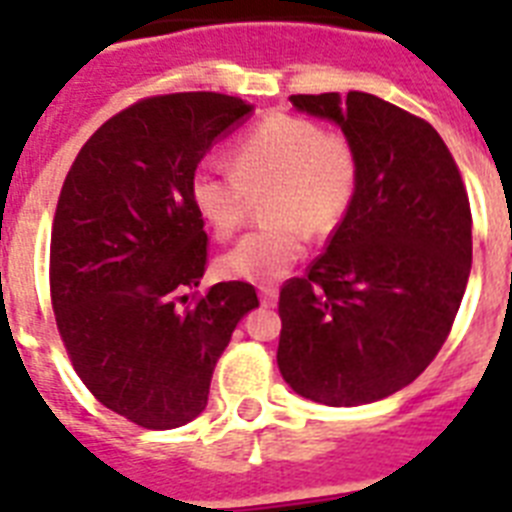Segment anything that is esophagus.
I'll list each match as a JSON object with an SVG mask.
<instances>
[{
	"label": "esophagus",
	"instance_id": "obj_1",
	"mask_svg": "<svg viewBox=\"0 0 512 512\" xmlns=\"http://www.w3.org/2000/svg\"><path fill=\"white\" fill-rule=\"evenodd\" d=\"M276 300H279V289H276V287H260V303L276 305Z\"/></svg>",
	"mask_w": 512,
	"mask_h": 512
}]
</instances>
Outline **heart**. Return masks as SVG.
I'll use <instances>...</instances> for the list:
<instances>
[{"instance_id":"heart-1","label":"heart","mask_w":512,"mask_h":512,"mask_svg":"<svg viewBox=\"0 0 512 512\" xmlns=\"http://www.w3.org/2000/svg\"><path fill=\"white\" fill-rule=\"evenodd\" d=\"M358 164L350 140L300 116H265L233 146V170L201 164L191 177V201L217 239H231L252 196L265 199V228L217 260L225 279L273 284L305 255L308 234L329 236L356 196Z\"/></svg>"}]
</instances>
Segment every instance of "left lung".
I'll return each mask as SVG.
<instances>
[{
	"instance_id": "obj_1",
	"label": "left lung",
	"mask_w": 512,
	"mask_h": 512,
	"mask_svg": "<svg viewBox=\"0 0 512 512\" xmlns=\"http://www.w3.org/2000/svg\"><path fill=\"white\" fill-rule=\"evenodd\" d=\"M340 124L356 196L300 279L281 287V377L327 406L372 404L420 377L452 332L468 287L470 201L425 119L369 92L292 95Z\"/></svg>"
}]
</instances>
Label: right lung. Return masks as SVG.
Wrapping results in <instances>:
<instances>
[{
	"instance_id": "right-lung-1",
	"label": "right lung",
	"mask_w": 512,
	"mask_h": 512,
	"mask_svg": "<svg viewBox=\"0 0 512 512\" xmlns=\"http://www.w3.org/2000/svg\"><path fill=\"white\" fill-rule=\"evenodd\" d=\"M249 111L220 92L138 100L92 132L60 188L50 241L60 340L92 396L140 428L204 412L217 358L260 305L247 281L183 295L207 268L191 177Z\"/></svg>"
}]
</instances>
